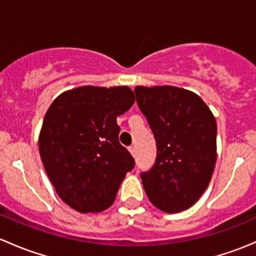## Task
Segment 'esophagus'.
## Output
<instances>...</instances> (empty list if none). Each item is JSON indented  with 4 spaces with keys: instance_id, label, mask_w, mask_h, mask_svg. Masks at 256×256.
I'll list each match as a JSON object with an SVG mask.
<instances>
[{
    "instance_id": "1",
    "label": "esophagus",
    "mask_w": 256,
    "mask_h": 256,
    "mask_svg": "<svg viewBox=\"0 0 256 256\" xmlns=\"http://www.w3.org/2000/svg\"><path fill=\"white\" fill-rule=\"evenodd\" d=\"M128 152L131 153V156H134V154H136V150H134V146H131V147H128Z\"/></svg>"
}]
</instances>
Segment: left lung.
<instances>
[{
  "label": "left lung",
  "instance_id": "obj_1",
  "mask_svg": "<svg viewBox=\"0 0 256 256\" xmlns=\"http://www.w3.org/2000/svg\"><path fill=\"white\" fill-rule=\"evenodd\" d=\"M136 100L156 141V164L141 174L148 199L162 212L186 210L206 190L216 162V120L194 92L136 86Z\"/></svg>",
  "mask_w": 256,
  "mask_h": 256
}]
</instances>
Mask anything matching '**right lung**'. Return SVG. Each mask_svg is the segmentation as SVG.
<instances>
[{"label": "right lung", "instance_id": "add662e5", "mask_svg": "<svg viewBox=\"0 0 256 256\" xmlns=\"http://www.w3.org/2000/svg\"><path fill=\"white\" fill-rule=\"evenodd\" d=\"M134 103L128 86H81L60 94L44 115L38 136L42 164L62 200L81 214L108 209L134 169L116 124Z\"/></svg>", "mask_w": 256, "mask_h": 256}]
</instances>
